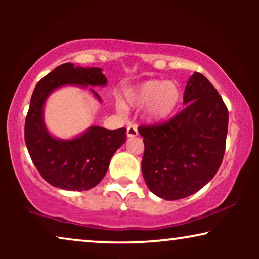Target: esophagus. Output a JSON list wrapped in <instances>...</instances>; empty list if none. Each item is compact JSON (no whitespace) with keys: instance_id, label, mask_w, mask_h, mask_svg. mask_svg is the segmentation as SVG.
<instances>
[{"instance_id":"obj_1","label":"esophagus","mask_w":259,"mask_h":259,"mask_svg":"<svg viewBox=\"0 0 259 259\" xmlns=\"http://www.w3.org/2000/svg\"><path fill=\"white\" fill-rule=\"evenodd\" d=\"M138 136V128L136 126H128L127 127V137L133 138Z\"/></svg>"}]
</instances>
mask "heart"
<instances>
[{"mask_svg": "<svg viewBox=\"0 0 259 259\" xmlns=\"http://www.w3.org/2000/svg\"><path fill=\"white\" fill-rule=\"evenodd\" d=\"M183 99V91L175 81L148 80L126 92V101L131 107H146L151 121H164L175 114ZM121 112L126 111L122 101H118Z\"/></svg>", "mask_w": 259, "mask_h": 259, "instance_id": "obj_1", "label": "heart"}]
</instances>
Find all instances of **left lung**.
Masks as SVG:
<instances>
[{"label": "left lung", "mask_w": 259, "mask_h": 259, "mask_svg": "<svg viewBox=\"0 0 259 259\" xmlns=\"http://www.w3.org/2000/svg\"><path fill=\"white\" fill-rule=\"evenodd\" d=\"M185 108L167 121L140 126L141 171L148 189L166 200L189 197L221 167L229 111L212 83L194 73L184 92Z\"/></svg>", "instance_id": "8db88e82"}]
</instances>
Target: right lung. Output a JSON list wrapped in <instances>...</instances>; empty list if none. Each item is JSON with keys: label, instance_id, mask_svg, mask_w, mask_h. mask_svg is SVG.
<instances>
[{"label": "right lung", "instance_id": "obj_1", "mask_svg": "<svg viewBox=\"0 0 259 259\" xmlns=\"http://www.w3.org/2000/svg\"><path fill=\"white\" fill-rule=\"evenodd\" d=\"M101 68H82L63 63L38 81L30 99L24 140L29 155L46 182L59 189L86 191L98 185L107 172L115 151L126 141V128L106 130L92 126L72 140L52 137L44 122L46 99L56 88L66 84L105 86ZM99 100L97 92L93 91Z\"/></svg>", "mask_w": 259, "mask_h": 259}]
</instances>
